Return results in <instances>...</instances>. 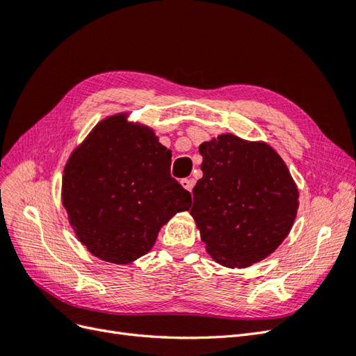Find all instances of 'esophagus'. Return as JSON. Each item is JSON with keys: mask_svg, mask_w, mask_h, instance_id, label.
I'll list each match as a JSON object with an SVG mask.
<instances>
[{"mask_svg": "<svg viewBox=\"0 0 356 356\" xmlns=\"http://www.w3.org/2000/svg\"><path fill=\"white\" fill-rule=\"evenodd\" d=\"M181 186L184 187L187 191H191V190H193V186H195V179H191V178L181 179Z\"/></svg>", "mask_w": 356, "mask_h": 356, "instance_id": "1", "label": "esophagus"}]
</instances>
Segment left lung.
Returning <instances> with one entry per match:
<instances>
[{
  "label": "left lung",
  "instance_id": "1",
  "mask_svg": "<svg viewBox=\"0 0 356 356\" xmlns=\"http://www.w3.org/2000/svg\"><path fill=\"white\" fill-rule=\"evenodd\" d=\"M203 177L190 213L215 261L246 267L270 255L293 227L298 190L264 143L225 134L199 147Z\"/></svg>",
  "mask_w": 356,
  "mask_h": 356
}]
</instances>
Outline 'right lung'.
Here are the masks:
<instances>
[{
	"instance_id": "add662e5",
	"label": "right lung",
	"mask_w": 356,
	"mask_h": 356,
	"mask_svg": "<svg viewBox=\"0 0 356 356\" xmlns=\"http://www.w3.org/2000/svg\"><path fill=\"white\" fill-rule=\"evenodd\" d=\"M170 152L152 129L105 118L70 157L62 203L80 242L105 261L131 263L191 196L170 177Z\"/></svg>"
}]
</instances>
